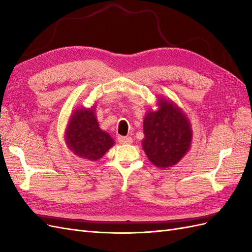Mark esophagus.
Wrapping results in <instances>:
<instances>
[{"instance_id":"esophagus-1","label":"esophagus","mask_w":252,"mask_h":252,"mask_svg":"<svg viewBox=\"0 0 252 252\" xmlns=\"http://www.w3.org/2000/svg\"><path fill=\"white\" fill-rule=\"evenodd\" d=\"M118 141L120 144H131L132 143V139L130 136H119Z\"/></svg>"}]
</instances>
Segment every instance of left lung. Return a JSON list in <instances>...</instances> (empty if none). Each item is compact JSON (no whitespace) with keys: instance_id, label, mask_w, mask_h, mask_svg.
Instances as JSON below:
<instances>
[{"instance_id":"8db88e82","label":"left lung","mask_w":252,"mask_h":252,"mask_svg":"<svg viewBox=\"0 0 252 252\" xmlns=\"http://www.w3.org/2000/svg\"><path fill=\"white\" fill-rule=\"evenodd\" d=\"M157 111L144 118L143 149L149 161L161 168L180 162L192 141V130L187 117L170 100L158 98Z\"/></svg>"}]
</instances>
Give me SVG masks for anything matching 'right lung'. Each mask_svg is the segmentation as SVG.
<instances>
[{
    "label": "right lung",
    "mask_w": 252,
    "mask_h": 252,
    "mask_svg": "<svg viewBox=\"0 0 252 252\" xmlns=\"http://www.w3.org/2000/svg\"><path fill=\"white\" fill-rule=\"evenodd\" d=\"M94 112V107L75 109L65 132L67 147L75 156L90 161L101 158L114 145L111 136L98 127Z\"/></svg>",
    "instance_id": "1"
}]
</instances>
